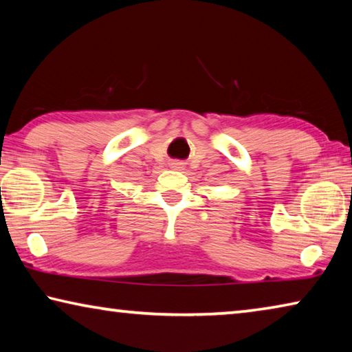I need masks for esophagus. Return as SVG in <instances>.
Masks as SVG:
<instances>
[{"label": "esophagus", "mask_w": 352, "mask_h": 352, "mask_svg": "<svg viewBox=\"0 0 352 352\" xmlns=\"http://www.w3.org/2000/svg\"><path fill=\"white\" fill-rule=\"evenodd\" d=\"M170 168L175 169V170H180V169H183V163L182 162H172Z\"/></svg>", "instance_id": "obj_1"}]
</instances>
